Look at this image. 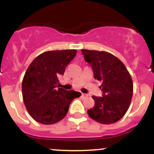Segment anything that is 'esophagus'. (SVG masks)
Segmentation results:
<instances>
[{"label":"esophagus","instance_id":"obj_1","mask_svg":"<svg viewBox=\"0 0 154 154\" xmlns=\"http://www.w3.org/2000/svg\"><path fill=\"white\" fill-rule=\"evenodd\" d=\"M82 98H86V97H88V94H85V93H82Z\"/></svg>","mask_w":154,"mask_h":154}]
</instances>
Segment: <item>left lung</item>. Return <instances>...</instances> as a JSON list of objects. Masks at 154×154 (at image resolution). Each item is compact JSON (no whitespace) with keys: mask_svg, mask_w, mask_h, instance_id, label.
I'll list each match as a JSON object with an SVG mask.
<instances>
[{"mask_svg":"<svg viewBox=\"0 0 154 154\" xmlns=\"http://www.w3.org/2000/svg\"><path fill=\"white\" fill-rule=\"evenodd\" d=\"M84 59L91 66L94 78L102 82V97L93 95L95 105L88 110L90 117L109 125L119 121L130 106L133 83L124 63L106 51L82 49Z\"/></svg>","mask_w":154,"mask_h":154,"instance_id":"obj_1","label":"left lung"}]
</instances>
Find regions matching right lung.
Listing matches in <instances>:
<instances>
[{"label": "right lung", "instance_id": "1", "mask_svg": "<svg viewBox=\"0 0 154 154\" xmlns=\"http://www.w3.org/2000/svg\"><path fill=\"white\" fill-rule=\"evenodd\" d=\"M77 50L50 51L39 55L26 69L22 95L26 110L39 123L52 125L63 119L79 92L59 88V77L75 58Z\"/></svg>", "mask_w": 154, "mask_h": 154}]
</instances>
